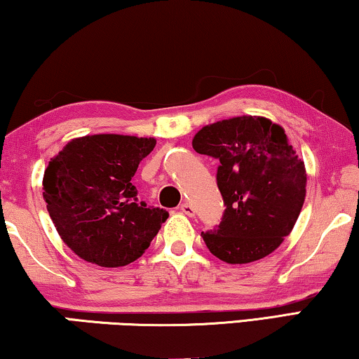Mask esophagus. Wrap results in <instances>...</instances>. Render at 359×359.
<instances>
[{"instance_id":"esophagus-1","label":"esophagus","mask_w":359,"mask_h":359,"mask_svg":"<svg viewBox=\"0 0 359 359\" xmlns=\"http://www.w3.org/2000/svg\"><path fill=\"white\" fill-rule=\"evenodd\" d=\"M180 211H182V213H184V215L190 216V218H194L195 213H196L195 208H194V206H191V205L189 203V201H184V203L180 205Z\"/></svg>"}]
</instances>
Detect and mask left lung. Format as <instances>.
Masks as SVG:
<instances>
[{
	"label": "left lung",
	"mask_w": 359,
	"mask_h": 359,
	"mask_svg": "<svg viewBox=\"0 0 359 359\" xmlns=\"http://www.w3.org/2000/svg\"><path fill=\"white\" fill-rule=\"evenodd\" d=\"M191 146L219 161L216 182L226 210L216 229L201 232L211 254L250 264L278 249L301 213L307 182L285 130L244 115L206 125Z\"/></svg>",
	"instance_id": "obj_1"
}]
</instances>
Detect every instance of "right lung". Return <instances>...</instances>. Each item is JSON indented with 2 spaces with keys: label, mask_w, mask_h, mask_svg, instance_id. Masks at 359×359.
<instances>
[{
  "label": "right lung",
  "mask_w": 359,
  "mask_h": 359,
  "mask_svg": "<svg viewBox=\"0 0 359 359\" xmlns=\"http://www.w3.org/2000/svg\"><path fill=\"white\" fill-rule=\"evenodd\" d=\"M154 138L90 135L74 138L48 163L43 200L65 244L86 262L125 266L140 259L169 218L138 203L131 184Z\"/></svg>",
  "instance_id": "add662e5"
}]
</instances>
